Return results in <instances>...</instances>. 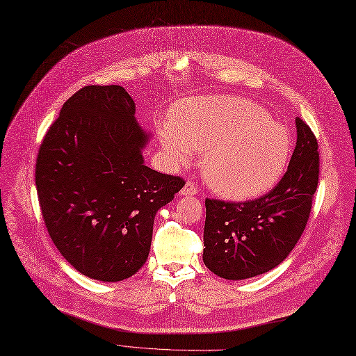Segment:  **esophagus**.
Wrapping results in <instances>:
<instances>
[{
	"label": "esophagus",
	"mask_w": 356,
	"mask_h": 356,
	"mask_svg": "<svg viewBox=\"0 0 356 356\" xmlns=\"http://www.w3.org/2000/svg\"><path fill=\"white\" fill-rule=\"evenodd\" d=\"M197 186L193 183V181H186V184L183 186V189L180 191L181 195L184 196H195L197 195Z\"/></svg>",
	"instance_id": "esophagus-1"
}]
</instances>
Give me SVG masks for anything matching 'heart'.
I'll return each mask as SVG.
<instances>
[{"mask_svg":"<svg viewBox=\"0 0 356 356\" xmlns=\"http://www.w3.org/2000/svg\"><path fill=\"white\" fill-rule=\"evenodd\" d=\"M173 165L191 164L202 154L200 172L209 188L231 200L266 193L283 177L291 152L284 125L267 118L254 102L231 97L184 99L172 120L157 125Z\"/></svg>","mask_w":356,"mask_h":356,"instance_id":"obj_1","label":"heart"}]
</instances>
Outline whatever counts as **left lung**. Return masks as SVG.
I'll use <instances>...</instances> for the list:
<instances>
[{
    "label": "left lung",
    "mask_w": 356,
    "mask_h": 356,
    "mask_svg": "<svg viewBox=\"0 0 356 356\" xmlns=\"http://www.w3.org/2000/svg\"><path fill=\"white\" fill-rule=\"evenodd\" d=\"M297 143L287 172L267 195L247 202L207 199L203 263L227 280L275 268L300 239L319 184V152L310 127L296 118Z\"/></svg>",
    "instance_id": "obj_1"
}]
</instances>
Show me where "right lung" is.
Masks as SVG:
<instances>
[{
	"label": "right lung",
	"instance_id": "right-lung-1",
	"mask_svg": "<svg viewBox=\"0 0 356 356\" xmlns=\"http://www.w3.org/2000/svg\"><path fill=\"white\" fill-rule=\"evenodd\" d=\"M134 115L122 86H85L63 104L35 161L53 244L79 273L105 283L144 266L157 211L184 186L144 164L149 134Z\"/></svg>",
	"mask_w": 356,
	"mask_h": 356
}]
</instances>
